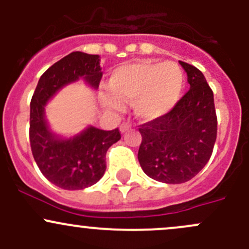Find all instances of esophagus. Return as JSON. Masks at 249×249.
Returning a JSON list of instances; mask_svg holds the SVG:
<instances>
[{"instance_id": "obj_1", "label": "esophagus", "mask_w": 249, "mask_h": 249, "mask_svg": "<svg viewBox=\"0 0 249 249\" xmlns=\"http://www.w3.org/2000/svg\"><path fill=\"white\" fill-rule=\"evenodd\" d=\"M130 127H131V125H130L129 123H123V124L120 125V132H122V134H124V132L129 131Z\"/></svg>"}]
</instances>
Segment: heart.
Masks as SVG:
<instances>
[{"label": "heart", "mask_w": 249, "mask_h": 249, "mask_svg": "<svg viewBox=\"0 0 249 249\" xmlns=\"http://www.w3.org/2000/svg\"><path fill=\"white\" fill-rule=\"evenodd\" d=\"M184 85V72L176 62L142 60L122 65L113 71L110 90L102 92V102L109 108L119 109L122 101H132L137 118L154 120L177 105Z\"/></svg>", "instance_id": "1"}]
</instances>
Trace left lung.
<instances>
[{
  "mask_svg": "<svg viewBox=\"0 0 249 249\" xmlns=\"http://www.w3.org/2000/svg\"><path fill=\"white\" fill-rule=\"evenodd\" d=\"M179 64L190 89L167 114L140 125L141 167L148 177L167 184L195 177L210 160L217 139L212 89L200 70Z\"/></svg>",
  "mask_w": 249,
  "mask_h": 249,
  "instance_id": "obj_1",
  "label": "left lung"
}]
</instances>
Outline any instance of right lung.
<instances>
[{
  "label": "right lung",
  "instance_id": "add662e5",
  "mask_svg": "<svg viewBox=\"0 0 249 249\" xmlns=\"http://www.w3.org/2000/svg\"><path fill=\"white\" fill-rule=\"evenodd\" d=\"M79 78L97 89L102 78L99 55L73 52L42 74L30 105V144L37 166L56 187L80 190L99 182L106 171V153L120 140L118 129L88 126L70 139L57 136L46 120L44 107L66 85Z\"/></svg>",
  "mask_w": 249,
  "mask_h": 249
}]
</instances>
